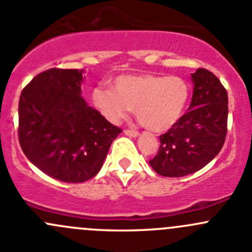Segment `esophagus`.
Here are the masks:
<instances>
[{
    "label": "esophagus",
    "mask_w": 252,
    "mask_h": 252,
    "mask_svg": "<svg viewBox=\"0 0 252 252\" xmlns=\"http://www.w3.org/2000/svg\"><path fill=\"white\" fill-rule=\"evenodd\" d=\"M124 134L128 136H130V138H136V136H139V131L130 130V129H126V130H124Z\"/></svg>",
    "instance_id": "esophagus-1"
}]
</instances>
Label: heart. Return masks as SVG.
<instances>
[{
	"mask_svg": "<svg viewBox=\"0 0 252 252\" xmlns=\"http://www.w3.org/2000/svg\"><path fill=\"white\" fill-rule=\"evenodd\" d=\"M112 86H97L91 93L100 113L112 123H118L134 110L140 123L154 131L168 130L177 124L190 98L189 84L175 75H119Z\"/></svg>",
	"mask_w": 252,
	"mask_h": 252,
	"instance_id": "heart-1",
	"label": "heart"
}]
</instances>
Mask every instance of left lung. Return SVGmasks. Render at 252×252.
<instances>
[{
    "label": "left lung",
    "instance_id": "obj_1",
    "mask_svg": "<svg viewBox=\"0 0 252 252\" xmlns=\"http://www.w3.org/2000/svg\"><path fill=\"white\" fill-rule=\"evenodd\" d=\"M194 84L188 112L166 134L159 136L158 152L150 164L163 177L195 173L222 150L227 135L228 94L220 79L199 68L191 74Z\"/></svg>",
    "mask_w": 252,
    "mask_h": 252
}]
</instances>
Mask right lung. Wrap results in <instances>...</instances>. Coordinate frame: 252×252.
<instances>
[{
	"instance_id": "1",
	"label": "right lung",
	"mask_w": 252,
	"mask_h": 252,
	"mask_svg": "<svg viewBox=\"0 0 252 252\" xmlns=\"http://www.w3.org/2000/svg\"><path fill=\"white\" fill-rule=\"evenodd\" d=\"M84 69L45 70L20 94L19 144L53 179L83 183L98 173L122 130L81 97Z\"/></svg>"
}]
</instances>
